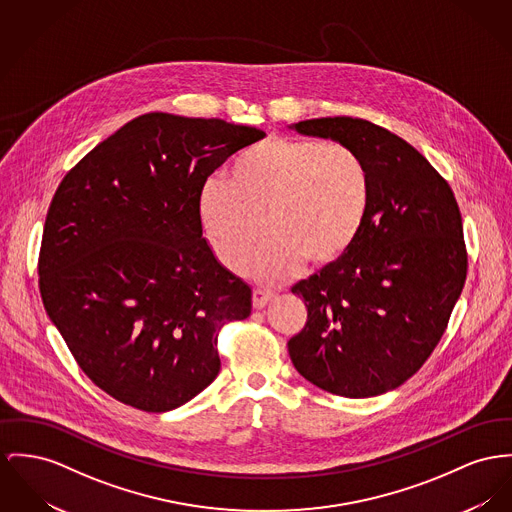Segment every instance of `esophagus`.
Returning a JSON list of instances; mask_svg holds the SVG:
<instances>
[{"label": "esophagus", "mask_w": 512, "mask_h": 512, "mask_svg": "<svg viewBox=\"0 0 512 512\" xmlns=\"http://www.w3.org/2000/svg\"><path fill=\"white\" fill-rule=\"evenodd\" d=\"M272 299V293H268L264 289H254V293H252V307L256 308V310L264 308Z\"/></svg>", "instance_id": "esophagus-1"}]
</instances>
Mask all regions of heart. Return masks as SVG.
Returning <instances> with one entry per match:
<instances>
[{
    "label": "heart",
    "mask_w": 512,
    "mask_h": 512,
    "mask_svg": "<svg viewBox=\"0 0 512 512\" xmlns=\"http://www.w3.org/2000/svg\"><path fill=\"white\" fill-rule=\"evenodd\" d=\"M373 205L365 159L338 141L272 137L233 163L227 180L202 186L198 213L205 239L223 266L239 272L264 233L270 237L250 262L264 283L301 270L328 268L355 246Z\"/></svg>",
    "instance_id": "heart-1"
}]
</instances>
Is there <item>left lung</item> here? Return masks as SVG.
I'll list each match as a JSON object with an SVG mask.
<instances>
[{
  "mask_svg": "<svg viewBox=\"0 0 512 512\" xmlns=\"http://www.w3.org/2000/svg\"><path fill=\"white\" fill-rule=\"evenodd\" d=\"M355 149L373 180L369 221L338 264L299 281L307 324L287 341L295 369L318 388L371 398L404 384L443 338L468 252L454 192L402 137L334 116L293 126Z\"/></svg>",
  "mask_w": 512,
  "mask_h": 512,
  "instance_id": "left-lung-1",
  "label": "left lung"
}]
</instances>
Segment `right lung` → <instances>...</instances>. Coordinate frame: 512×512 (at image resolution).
<instances>
[{
  "instance_id": "obj_1",
  "label": "right lung",
  "mask_w": 512,
  "mask_h": 512,
  "mask_svg": "<svg viewBox=\"0 0 512 512\" xmlns=\"http://www.w3.org/2000/svg\"><path fill=\"white\" fill-rule=\"evenodd\" d=\"M266 136L219 118L137 116L60 182L38 254L44 308L101 390L159 413L219 375L217 336L252 289L213 256L198 200L209 174Z\"/></svg>"
}]
</instances>
